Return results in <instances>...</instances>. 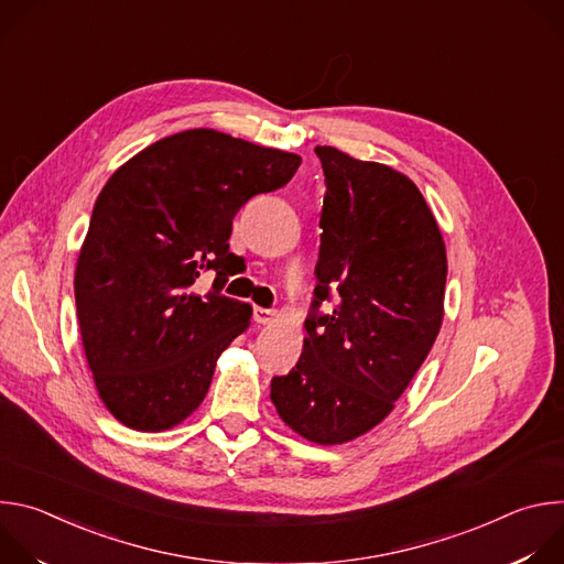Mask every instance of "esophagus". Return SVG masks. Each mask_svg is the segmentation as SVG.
<instances>
[{
  "label": "esophagus",
  "mask_w": 564,
  "mask_h": 564,
  "mask_svg": "<svg viewBox=\"0 0 564 564\" xmlns=\"http://www.w3.org/2000/svg\"><path fill=\"white\" fill-rule=\"evenodd\" d=\"M274 316H276V312L274 310H268V307H254V321L257 324H263V326H268V324H272L274 321Z\"/></svg>",
  "instance_id": "1"
}]
</instances>
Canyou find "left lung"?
<instances>
[{
	"label": "left lung",
	"instance_id": "8db88e82",
	"mask_svg": "<svg viewBox=\"0 0 564 564\" xmlns=\"http://www.w3.org/2000/svg\"><path fill=\"white\" fill-rule=\"evenodd\" d=\"M314 153L326 176L314 301L303 352L272 379L270 397L301 437L344 444L394 409L429 357L444 316L446 248L404 174L335 147ZM326 300L330 313L319 310Z\"/></svg>",
	"mask_w": 564,
	"mask_h": 564
}]
</instances>
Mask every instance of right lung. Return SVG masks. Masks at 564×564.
Masks as SVG:
<instances>
[{"instance_id": "obj_1", "label": "right lung", "mask_w": 564, "mask_h": 564, "mask_svg": "<svg viewBox=\"0 0 564 564\" xmlns=\"http://www.w3.org/2000/svg\"><path fill=\"white\" fill-rule=\"evenodd\" d=\"M299 165L296 153L189 129L149 144L107 181L73 285L85 355L118 422L167 431L200 406L220 352L252 316L220 294L231 220ZM209 269L213 292L198 297L191 285Z\"/></svg>"}]
</instances>
